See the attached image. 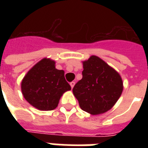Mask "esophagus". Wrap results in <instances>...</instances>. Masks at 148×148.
<instances>
[{
  "label": "esophagus",
  "instance_id": "1",
  "mask_svg": "<svg viewBox=\"0 0 148 148\" xmlns=\"http://www.w3.org/2000/svg\"><path fill=\"white\" fill-rule=\"evenodd\" d=\"M70 85H71V88L73 89V87H74V85H75V82H71V83H70Z\"/></svg>",
  "mask_w": 148,
  "mask_h": 148
}]
</instances>
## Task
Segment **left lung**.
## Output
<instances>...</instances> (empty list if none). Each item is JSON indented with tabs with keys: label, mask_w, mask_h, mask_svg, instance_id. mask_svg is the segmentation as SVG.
Listing matches in <instances>:
<instances>
[{
	"label": "left lung",
	"mask_w": 148,
	"mask_h": 148,
	"mask_svg": "<svg viewBox=\"0 0 148 148\" xmlns=\"http://www.w3.org/2000/svg\"><path fill=\"white\" fill-rule=\"evenodd\" d=\"M122 91L123 82L120 74L95 55L83 62L82 78L73 88L81 109L92 115L109 110Z\"/></svg>",
	"instance_id": "8db88e82"
}]
</instances>
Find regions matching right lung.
<instances>
[{
    "instance_id": "obj_1",
    "label": "right lung",
    "mask_w": 148,
    "mask_h": 148,
    "mask_svg": "<svg viewBox=\"0 0 148 148\" xmlns=\"http://www.w3.org/2000/svg\"><path fill=\"white\" fill-rule=\"evenodd\" d=\"M55 64V61L43 58L27 72L21 82L24 98L39 110L55 109L62 93L71 90L64 71L57 70Z\"/></svg>"
}]
</instances>
